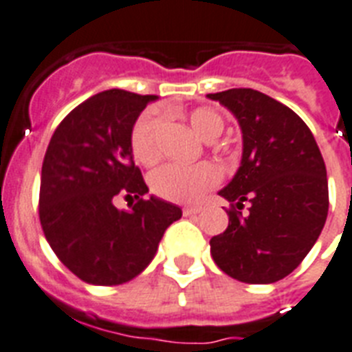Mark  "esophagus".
Listing matches in <instances>:
<instances>
[{"mask_svg": "<svg viewBox=\"0 0 352 352\" xmlns=\"http://www.w3.org/2000/svg\"><path fill=\"white\" fill-rule=\"evenodd\" d=\"M182 211H184L186 217H190V215H197V213H201L202 208L201 206H186Z\"/></svg>", "mask_w": 352, "mask_h": 352, "instance_id": "obj_1", "label": "esophagus"}]
</instances>
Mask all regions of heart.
<instances>
[{
  "label": "heart",
  "instance_id": "b5f03b06",
  "mask_svg": "<svg viewBox=\"0 0 352 352\" xmlns=\"http://www.w3.org/2000/svg\"><path fill=\"white\" fill-rule=\"evenodd\" d=\"M161 124V113L148 108L137 117L130 130V151L141 164H153L159 157L157 130ZM190 124L197 135L204 141H213L224 130V119L217 111L197 108L190 113ZM221 182V171L211 162L193 166L164 164L150 177V188L157 197L171 202H197Z\"/></svg>",
  "mask_w": 352,
  "mask_h": 352
}]
</instances>
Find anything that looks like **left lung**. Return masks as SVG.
<instances>
[{"label":"left lung","instance_id":"left-lung-1","mask_svg":"<svg viewBox=\"0 0 352 352\" xmlns=\"http://www.w3.org/2000/svg\"><path fill=\"white\" fill-rule=\"evenodd\" d=\"M239 119L242 164L219 191L230 224L210 241L215 264L245 284H273L296 270L327 219L324 157L302 119L253 88L208 94ZM248 205V212H242Z\"/></svg>","mask_w":352,"mask_h":352}]
</instances>
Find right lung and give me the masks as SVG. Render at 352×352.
Returning a JSON list of instances; mask_svg holds the SVG:
<instances>
[{"instance_id": "right-lung-1", "label": "right lung", "mask_w": 352, "mask_h": 352, "mask_svg": "<svg viewBox=\"0 0 352 352\" xmlns=\"http://www.w3.org/2000/svg\"><path fill=\"white\" fill-rule=\"evenodd\" d=\"M155 96L104 90L68 113L43 159L39 221L48 244L82 282L117 285L155 256L179 206L150 197L130 151V130ZM124 195L131 210H117ZM136 202H133V199Z\"/></svg>"}]
</instances>
